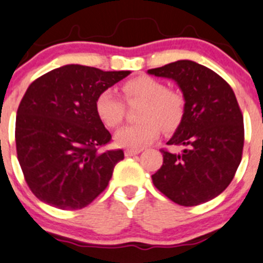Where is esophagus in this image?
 Listing matches in <instances>:
<instances>
[{
  "mask_svg": "<svg viewBox=\"0 0 263 263\" xmlns=\"http://www.w3.org/2000/svg\"><path fill=\"white\" fill-rule=\"evenodd\" d=\"M140 153V149H126L125 151V156L126 157H130V156H135Z\"/></svg>",
  "mask_w": 263,
  "mask_h": 263,
  "instance_id": "34e87169",
  "label": "esophagus"
}]
</instances>
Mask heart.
Instances as JSON below:
<instances>
[{
  "mask_svg": "<svg viewBox=\"0 0 263 263\" xmlns=\"http://www.w3.org/2000/svg\"><path fill=\"white\" fill-rule=\"evenodd\" d=\"M121 90L128 101H142L138 119L119 129L115 140L121 147L143 148L163 132H173L180 125L185 112V98L178 89L166 88L152 77H137L123 84ZM96 112L107 128H116L123 121L124 103L112 89L102 90L96 98Z\"/></svg>",
  "mask_w": 263,
  "mask_h": 263,
  "instance_id": "1",
  "label": "heart"
}]
</instances>
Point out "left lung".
<instances>
[{
  "instance_id": "obj_1",
  "label": "left lung",
  "mask_w": 263,
  "mask_h": 263,
  "mask_svg": "<svg viewBox=\"0 0 263 263\" xmlns=\"http://www.w3.org/2000/svg\"><path fill=\"white\" fill-rule=\"evenodd\" d=\"M148 74L174 80L185 98V112L168 145L163 163L152 175L156 188L180 206L206 203L233 180L244 145L243 115L230 85L209 67L179 60Z\"/></svg>"
}]
</instances>
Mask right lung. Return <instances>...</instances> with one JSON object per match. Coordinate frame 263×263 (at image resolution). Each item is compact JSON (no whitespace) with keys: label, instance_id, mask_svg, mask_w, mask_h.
I'll return each instance as SVG.
<instances>
[{"label":"right lung","instance_id":"right-lung-1","mask_svg":"<svg viewBox=\"0 0 263 263\" xmlns=\"http://www.w3.org/2000/svg\"><path fill=\"white\" fill-rule=\"evenodd\" d=\"M132 71L65 65L38 78L16 114L17 160L38 199L60 210H80L108 185L124 152L98 148L111 134L96 112V98Z\"/></svg>","mask_w":263,"mask_h":263}]
</instances>
